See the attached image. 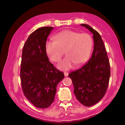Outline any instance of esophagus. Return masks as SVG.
<instances>
[{
    "instance_id": "esophagus-1",
    "label": "esophagus",
    "mask_w": 125,
    "mask_h": 125,
    "mask_svg": "<svg viewBox=\"0 0 125 125\" xmlns=\"http://www.w3.org/2000/svg\"><path fill=\"white\" fill-rule=\"evenodd\" d=\"M64 75H65V77H67V76L68 75L69 73H68V72H64Z\"/></svg>"
}]
</instances>
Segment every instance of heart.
<instances>
[{
    "label": "heart",
    "instance_id": "heart-1",
    "mask_svg": "<svg viewBox=\"0 0 125 125\" xmlns=\"http://www.w3.org/2000/svg\"><path fill=\"white\" fill-rule=\"evenodd\" d=\"M53 41L47 42L45 52L51 61L58 62L64 54L67 57L59 63L57 67L67 70L75 65L84 64L89 58L93 46L92 38L88 33H80L71 30L59 32L53 37Z\"/></svg>",
    "mask_w": 125,
    "mask_h": 125
}]
</instances>
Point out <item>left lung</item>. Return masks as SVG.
Wrapping results in <instances>:
<instances>
[{"label": "left lung", "instance_id": "8db88e82", "mask_svg": "<svg viewBox=\"0 0 125 125\" xmlns=\"http://www.w3.org/2000/svg\"><path fill=\"white\" fill-rule=\"evenodd\" d=\"M93 35L94 50L87 63L77 71L72 72L74 93L85 106L98 103L105 95L110 77V67L105 47L100 34L87 24H80Z\"/></svg>", "mask_w": 125, "mask_h": 125}]
</instances>
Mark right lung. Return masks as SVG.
Returning a JSON list of instances; mask_svg holds the SVG:
<instances>
[{
    "mask_svg": "<svg viewBox=\"0 0 125 125\" xmlns=\"http://www.w3.org/2000/svg\"><path fill=\"white\" fill-rule=\"evenodd\" d=\"M53 29L42 27L29 36L24 46L20 69L22 89L38 108H47L54 100L58 84L64 75L49 61L45 52L47 39Z\"/></svg>",
    "mask_w": 125,
    "mask_h": 125,
    "instance_id": "obj_1",
    "label": "right lung"
}]
</instances>
